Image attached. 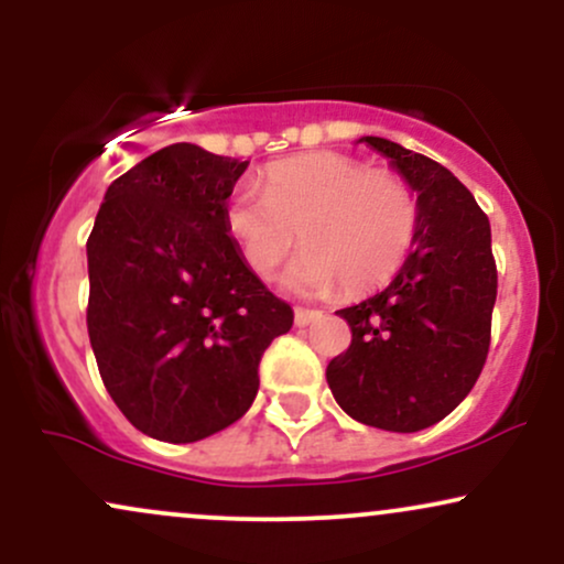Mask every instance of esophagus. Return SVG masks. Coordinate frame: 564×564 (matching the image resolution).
<instances>
[{"label": "esophagus", "instance_id": "obj_1", "mask_svg": "<svg viewBox=\"0 0 564 564\" xmlns=\"http://www.w3.org/2000/svg\"><path fill=\"white\" fill-rule=\"evenodd\" d=\"M323 313L321 310H307V307H296L294 310V323L296 326H310V323L321 321Z\"/></svg>", "mask_w": 564, "mask_h": 564}]
</instances>
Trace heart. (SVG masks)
Here are the masks:
<instances>
[{
  "instance_id": "b5f03b06",
  "label": "heart",
  "mask_w": 564,
  "mask_h": 564,
  "mask_svg": "<svg viewBox=\"0 0 564 564\" xmlns=\"http://www.w3.org/2000/svg\"><path fill=\"white\" fill-rule=\"evenodd\" d=\"M223 219L251 273H273L302 238L307 246L286 273L291 289L326 294L339 286L345 296H364L405 264L422 206L403 174L315 151L270 164L262 193L236 187Z\"/></svg>"
}]
</instances>
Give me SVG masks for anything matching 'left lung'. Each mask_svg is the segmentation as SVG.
I'll return each instance as SVG.
<instances>
[{"label": "left lung", "mask_w": 564, "mask_h": 564, "mask_svg": "<svg viewBox=\"0 0 564 564\" xmlns=\"http://www.w3.org/2000/svg\"><path fill=\"white\" fill-rule=\"evenodd\" d=\"M364 140L413 185L422 223L390 286L339 310L352 341L326 379L355 422L419 432L467 398L488 358L498 289L490 223L443 164L392 140Z\"/></svg>", "instance_id": "obj_1"}]
</instances>
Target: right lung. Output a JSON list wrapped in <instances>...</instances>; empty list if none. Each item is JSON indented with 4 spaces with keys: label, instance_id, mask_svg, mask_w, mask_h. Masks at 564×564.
I'll return each mask as SVG.
<instances>
[{
    "label": "right lung",
    "instance_id": "add662e5",
    "mask_svg": "<svg viewBox=\"0 0 564 564\" xmlns=\"http://www.w3.org/2000/svg\"><path fill=\"white\" fill-rule=\"evenodd\" d=\"M249 161L174 142L108 185L87 238V332L142 435L196 443L249 411L294 313L246 268L225 200Z\"/></svg>",
    "mask_w": 564,
    "mask_h": 564
}]
</instances>
